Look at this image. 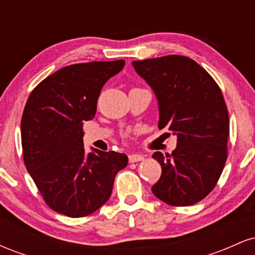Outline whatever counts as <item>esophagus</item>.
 I'll return each mask as SVG.
<instances>
[{"label": "esophagus", "instance_id": "obj_1", "mask_svg": "<svg viewBox=\"0 0 255 255\" xmlns=\"http://www.w3.org/2000/svg\"><path fill=\"white\" fill-rule=\"evenodd\" d=\"M128 159H129L130 163L140 162V160L144 159V156H142V154H139V153H131L128 156Z\"/></svg>", "mask_w": 255, "mask_h": 255}]
</instances>
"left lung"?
<instances>
[{"label": "left lung", "mask_w": 255, "mask_h": 255, "mask_svg": "<svg viewBox=\"0 0 255 255\" xmlns=\"http://www.w3.org/2000/svg\"><path fill=\"white\" fill-rule=\"evenodd\" d=\"M133 67L156 93L159 129L177 135L171 154H152L162 165L152 192L171 206L197 204L215 188L228 158L229 115L223 93L189 57L168 55L133 61Z\"/></svg>", "instance_id": "left-lung-1"}]
</instances>
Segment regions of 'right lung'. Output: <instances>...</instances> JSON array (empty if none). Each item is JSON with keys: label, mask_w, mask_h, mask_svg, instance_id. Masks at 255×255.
<instances>
[{"label": "right lung", "mask_w": 255, "mask_h": 255, "mask_svg": "<svg viewBox=\"0 0 255 255\" xmlns=\"http://www.w3.org/2000/svg\"><path fill=\"white\" fill-rule=\"evenodd\" d=\"M124 60L71 64L34 87L21 118L24 163L45 204L72 218L97 211L110 198L128 157L115 151L85 153L83 125L95 118L102 87Z\"/></svg>", "instance_id": "add662e5"}]
</instances>
